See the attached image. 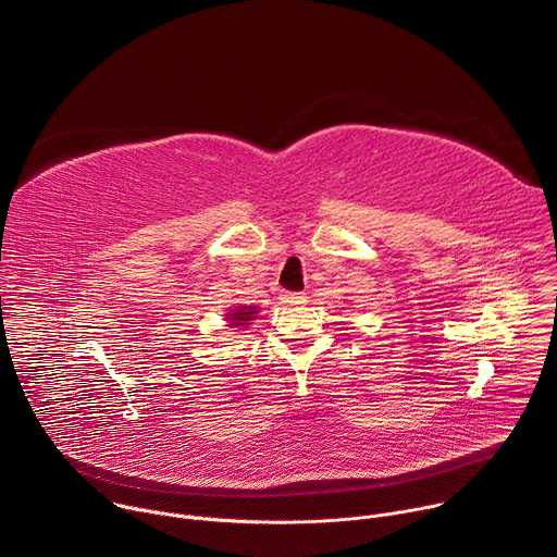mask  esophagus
Instances as JSON below:
<instances>
[{
	"instance_id": "obj_1",
	"label": "esophagus",
	"mask_w": 557,
	"mask_h": 557,
	"mask_svg": "<svg viewBox=\"0 0 557 557\" xmlns=\"http://www.w3.org/2000/svg\"><path fill=\"white\" fill-rule=\"evenodd\" d=\"M280 299L284 301V304H288V306H297V304H304L306 301V295L304 293H282L280 295Z\"/></svg>"
}]
</instances>
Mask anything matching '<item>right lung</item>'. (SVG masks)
<instances>
[{"label": "right lung", "mask_w": 557, "mask_h": 557, "mask_svg": "<svg viewBox=\"0 0 557 557\" xmlns=\"http://www.w3.org/2000/svg\"><path fill=\"white\" fill-rule=\"evenodd\" d=\"M258 312H260L258 306H237V308L228 310L226 322H228L231 329H243V326H247L251 320H256Z\"/></svg>", "instance_id": "obj_1"}]
</instances>
